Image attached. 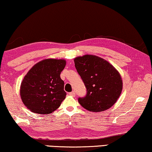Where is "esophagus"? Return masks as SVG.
Segmentation results:
<instances>
[{
  "mask_svg": "<svg viewBox=\"0 0 152 152\" xmlns=\"http://www.w3.org/2000/svg\"><path fill=\"white\" fill-rule=\"evenodd\" d=\"M69 95L71 96H75V92L74 91H73V92H69Z\"/></svg>",
  "mask_w": 152,
  "mask_h": 152,
  "instance_id": "obj_1",
  "label": "esophagus"
}]
</instances>
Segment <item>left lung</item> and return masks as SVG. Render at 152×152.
Here are the masks:
<instances>
[{
	"mask_svg": "<svg viewBox=\"0 0 152 152\" xmlns=\"http://www.w3.org/2000/svg\"><path fill=\"white\" fill-rule=\"evenodd\" d=\"M74 62L87 89L86 96L79 98V104L92 112L111 108L120 97L123 88L118 70L108 61L94 55L76 57Z\"/></svg>",
	"mask_w": 152,
	"mask_h": 152,
	"instance_id": "1",
	"label": "left lung"
}]
</instances>
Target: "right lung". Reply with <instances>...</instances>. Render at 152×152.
I'll use <instances>...</instances> for the list:
<instances>
[{
  "instance_id": "add662e5",
  "label": "right lung",
  "mask_w": 152,
  "mask_h": 152,
  "mask_svg": "<svg viewBox=\"0 0 152 152\" xmlns=\"http://www.w3.org/2000/svg\"><path fill=\"white\" fill-rule=\"evenodd\" d=\"M66 66L64 59L48 58L37 62L24 76L20 86L23 103L33 113L50 114L66 98L60 73Z\"/></svg>"
}]
</instances>
